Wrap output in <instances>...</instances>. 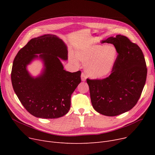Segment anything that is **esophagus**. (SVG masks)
Masks as SVG:
<instances>
[{"mask_svg": "<svg viewBox=\"0 0 155 155\" xmlns=\"http://www.w3.org/2000/svg\"><path fill=\"white\" fill-rule=\"evenodd\" d=\"M86 78H87L86 75L85 74V73H84V72H82V74H81V79H82V81H85Z\"/></svg>", "mask_w": 155, "mask_h": 155, "instance_id": "1", "label": "esophagus"}]
</instances>
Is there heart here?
<instances>
[{
    "label": "heart",
    "instance_id": "obj_1",
    "mask_svg": "<svg viewBox=\"0 0 155 155\" xmlns=\"http://www.w3.org/2000/svg\"><path fill=\"white\" fill-rule=\"evenodd\" d=\"M71 55L70 60L78 64V60L85 64L88 75L93 78H103L110 74L118 57V51L114 45H96L83 47Z\"/></svg>",
    "mask_w": 155,
    "mask_h": 155
}]
</instances>
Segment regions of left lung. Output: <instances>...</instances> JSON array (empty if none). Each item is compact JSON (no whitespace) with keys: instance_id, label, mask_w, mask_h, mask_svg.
I'll list each match as a JSON object with an SVG mask.
<instances>
[{"instance_id":"left-lung-1","label":"left lung","mask_w":155,"mask_h":155,"mask_svg":"<svg viewBox=\"0 0 155 155\" xmlns=\"http://www.w3.org/2000/svg\"><path fill=\"white\" fill-rule=\"evenodd\" d=\"M111 43L118 57L110 75L103 79H87L92 106L101 114L116 116L135 106L140 98L147 76L141 48L127 37L117 35L102 41Z\"/></svg>"}]
</instances>
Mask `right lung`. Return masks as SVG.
Segmentation results:
<instances>
[{
  "mask_svg": "<svg viewBox=\"0 0 155 155\" xmlns=\"http://www.w3.org/2000/svg\"><path fill=\"white\" fill-rule=\"evenodd\" d=\"M44 61L43 74L34 79L27 64L38 56ZM68 59L67 48L53 35L31 39L19 51L13 61L11 81L14 91L28 112L36 117L56 119L70 110L71 96L81 82V71L63 70L60 58Z\"/></svg>",
  "mask_w": 155,
  "mask_h": 155,
  "instance_id": "obj_1",
  "label": "right lung"
}]
</instances>
